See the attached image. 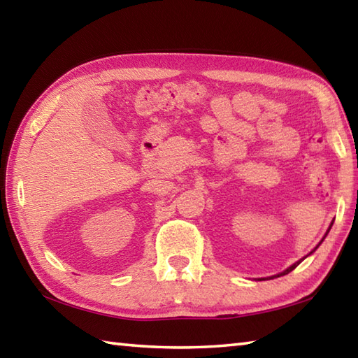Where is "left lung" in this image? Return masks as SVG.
Here are the masks:
<instances>
[{"instance_id":"obj_1","label":"left lung","mask_w":358,"mask_h":358,"mask_svg":"<svg viewBox=\"0 0 358 358\" xmlns=\"http://www.w3.org/2000/svg\"><path fill=\"white\" fill-rule=\"evenodd\" d=\"M331 226H332V224H331ZM329 229H331V227H329ZM329 229H328V232H329ZM328 232H326V235H328ZM326 235H324V237H326ZM322 241H323V240H322ZM318 246H320V243H318ZM318 246H317V248H318ZM317 248H315V249H317ZM315 249H314V250H315ZM314 250H313V252H314ZM313 252H310V254H313ZM300 262H301V260H300ZM300 262L294 263V264L291 266V268H287L286 271H283V272H281V273H278V275H273V277H281V275H286V273H289V272H291V271H294V269L296 268V266L300 264ZM273 277H271V278H273Z\"/></svg>"}]
</instances>
